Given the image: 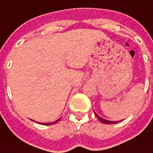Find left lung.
Here are the masks:
<instances>
[{"label":"left lung","mask_w":153,"mask_h":153,"mask_svg":"<svg viewBox=\"0 0 153 153\" xmlns=\"http://www.w3.org/2000/svg\"><path fill=\"white\" fill-rule=\"evenodd\" d=\"M94 114H95V116L99 118V121L102 122V123H105V124H114V123H118V122H120V121H110V120H107V119H104V118H102V117H101L100 116H99V115L96 114V113H94Z\"/></svg>","instance_id":"obj_1"}]
</instances>
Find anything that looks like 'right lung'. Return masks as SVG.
<instances>
[{
  "instance_id": "obj_1",
  "label": "right lung",
  "mask_w": 153,
  "mask_h": 153,
  "mask_svg": "<svg viewBox=\"0 0 153 153\" xmlns=\"http://www.w3.org/2000/svg\"><path fill=\"white\" fill-rule=\"evenodd\" d=\"M59 119H60V118H59V119H57V120L52 122V123H39V124H43V125H52V124H54V123H58Z\"/></svg>"
}]
</instances>
